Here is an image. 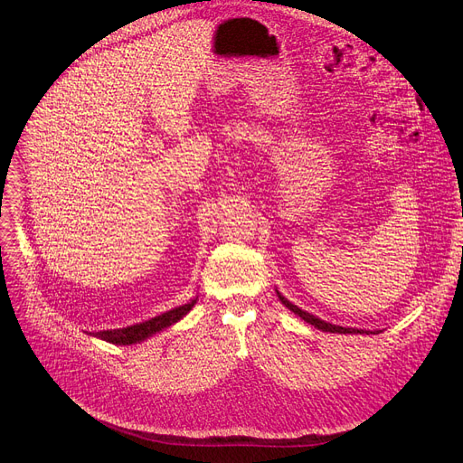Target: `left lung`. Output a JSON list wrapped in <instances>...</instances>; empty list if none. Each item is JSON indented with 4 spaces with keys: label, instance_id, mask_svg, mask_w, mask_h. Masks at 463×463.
<instances>
[{
    "label": "left lung",
    "instance_id": "8db88e82",
    "mask_svg": "<svg viewBox=\"0 0 463 463\" xmlns=\"http://www.w3.org/2000/svg\"><path fill=\"white\" fill-rule=\"evenodd\" d=\"M279 294V300L292 311V313H296V316L298 317H302L306 323H309V325H313L316 328H319V330H323V332H338V335H368V330H359V328H345V326H338V325H332V323H325V321H321L319 317H316V316H311V313H307V311H304V309H300L298 306H294V304H290L285 296H281V292H277ZM374 335V332H373Z\"/></svg>",
    "mask_w": 463,
    "mask_h": 463
}]
</instances>
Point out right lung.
Returning a JSON list of instances; mask_svg holds the SVG:
<instances>
[{
  "mask_svg": "<svg viewBox=\"0 0 463 463\" xmlns=\"http://www.w3.org/2000/svg\"><path fill=\"white\" fill-rule=\"evenodd\" d=\"M195 302H197V298H194L192 302L184 304V306H178V307H175L171 311H165V313H161V316H157V317H152V319H147V321L138 323V325H131V326H127V328L92 332V336H97L100 340H106L109 344H119V345L137 344V342H142L146 338H150L152 335H156V332L171 326L173 323L180 321L195 306Z\"/></svg>",
  "mask_w": 463,
  "mask_h": 463,
  "instance_id": "obj_1",
  "label": "right lung"
}]
</instances>
